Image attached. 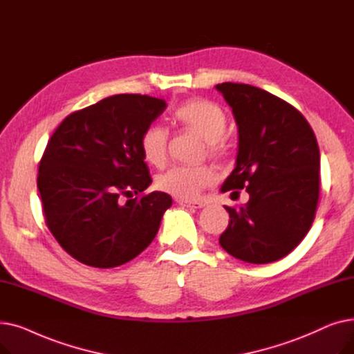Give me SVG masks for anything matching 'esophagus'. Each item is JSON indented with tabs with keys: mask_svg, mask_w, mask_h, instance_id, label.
I'll use <instances>...</instances> for the list:
<instances>
[{
	"mask_svg": "<svg viewBox=\"0 0 354 354\" xmlns=\"http://www.w3.org/2000/svg\"><path fill=\"white\" fill-rule=\"evenodd\" d=\"M178 203H179V205H182V207H187V208H195V209H198V208H202V207H203V203H202V202H191V201H185V199H179V201H178Z\"/></svg>",
	"mask_w": 354,
	"mask_h": 354,
	"instance_id": "obj_1",
	"label": "esophagus"
}]
</instances>
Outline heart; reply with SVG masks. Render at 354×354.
<instances>
[{"label":"heart","mask_w":354,"mask_h":354,"mask_svg":"<svg viewBox=\"0 0 354 354\" xmlns=\"http://www.w3.org/2000/svg\"><path fill=\"white\" fill-rule=\"evenodd\" d=\"M172 119L183 127L195 130L207 140L209 152L221 151V140L228 132V120L216 104L205 100H188L174 110ZM139 147L149 165L162 166L167 153V130L159 124L147 126L140 135ZM215 180L216 172L209 165H176L156 178V187L180 199H195Z\"/></svg>","instance_id":"heart-1"}]
</instances>
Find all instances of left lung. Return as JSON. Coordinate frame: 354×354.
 I'll use <instances>...</instances> for the list:
<instances>
[{
  "label": "left lung",
  "mask_w": 354,
  "mask_h": 354,
  "mask_svg": "<svg viewBox=\"0 0 354 354\" xmlns=\"http://www.w3.org/2000/svg\"><path fill=\"white\" fill-rule=\"evenodd\" d=\"M215 88L238 127L235 167L221 192L245 188L250 195L243 207H224L230 225L219 245L245 263L277 261L301 243L314 221L320 194L317 139L299 110L263 88L231 82Z\"/></svg>",
  "instance_id": "1"
}]
</instances>
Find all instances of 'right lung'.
I'll list each match as a JSON object with an SVG mask.
<instances>
[{"label": "right lung", "instance_id": "add662e5", "mask_svg": "<svg viewBox=\"0 0 354 354\" xmlns=\"http://www.w3.org/2000/svg\"><path fill=\"white\" fill-rule=\"evenodd\" d=\"M166 107L146 95L110 96L67 116L48 140L37 187L48 230L77 261L119 267L156 236L172 198L138 196L152 183L139 140Z\"/></svg>", "mask_w": 354, "mask_h": 354}]
</instances>
